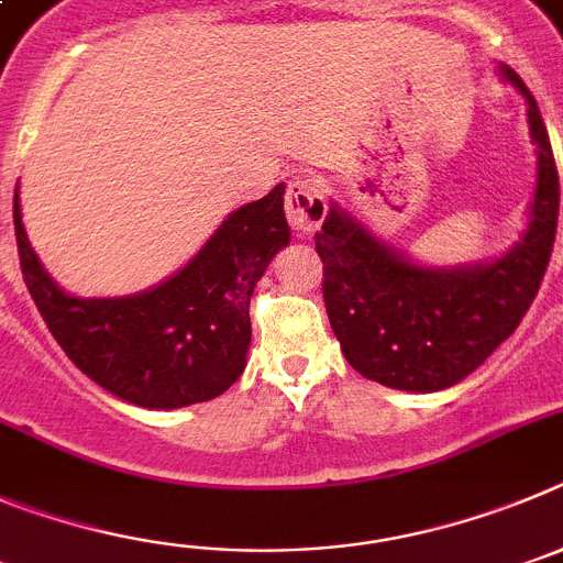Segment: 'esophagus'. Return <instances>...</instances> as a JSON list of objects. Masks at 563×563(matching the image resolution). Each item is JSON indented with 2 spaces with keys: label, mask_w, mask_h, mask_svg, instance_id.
<instances>
[{
  "label": "esophagus",
  "mask_w": 563,
  "mask_h": 563,
  "mask_svg": "<svg viewBox=\"0 0 563 563\" xmlns=\"http://www.w3.org/2000/svg\"><path fill=\"white\" fill-rule=\"evenodd\" d=\"M286 216L300 235H313L328 216L325 187L313 179L291 181L286 194Z\"/></svg>",
  "instance_id": "obj_1"
}]
</instances>
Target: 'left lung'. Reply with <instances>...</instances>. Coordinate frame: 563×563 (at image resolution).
<instances>
[{"instance_id":"obj_1","label":"left lung","mask_w":563,"mask_h":563,"mask_svg":"<svg viewBox=\"0 0 563 563\" xmlns=\"http://www.w3.org/2000/svg\"><path fill=\"white\" fill-rule=\"evenodd\" d=\"M496 73L528 103L539 154L528 230L505 255L460 266L418 263L336 201L313 235L325 266V311L344 358L384 387L438 393L463 382L516 331L544 280L559 224V170L530 89L508 64Z\"/></svg>"}]
</instances>
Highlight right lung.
Wrapping results in <instances>:
<instances>
[{
  "instance_id": "obj_1",
  "label": "right lung",
  "mask_w": 563,
  "mask_h": 563,
  "mask_svg": "<svg viewBox=\"0 0 563 563\" xmlns=\"http://www.w3.org/2000/svg\"><path fill=\"white\" fill-rule=\"evenodd\" d=\"M286 185L238 207L176 275L125 297H75L49 277L13 196L19 261L49 333L80 373L145 409L210 401L238 382L252 342L250 300L288 246Z\"/></svg>"
}]
</instances>
